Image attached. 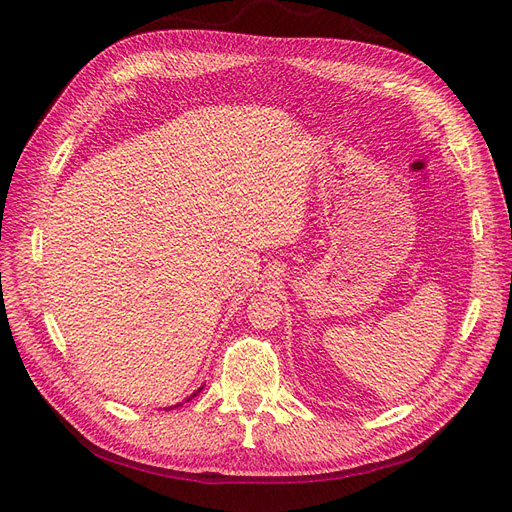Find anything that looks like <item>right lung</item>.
Segmentation results:
<instances>
[{
  "label": "right lung",
  "mask_w": 512,
  "mask_h": 512,
  "mask_svg": "<svg viewBox=\"0 0 512 512\" xmlns=\"http://www.w3.org/2000/svg\"><path fill=\"white\" fill-rule=\"evenodd\" d=\"M199 392H201V388H199V390H197V392H195V394H193V396H191V398H195V396H197V394H199ZM191 398H188V400H191ZM188 400H186V402H188ZM180 405H182V402H178V405H174V407H180Z\"/></svg>",
  "instance_id": "add662e5"
}]
</instances>
